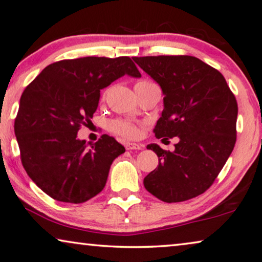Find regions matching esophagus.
Masks as SVG:
<instances>
[{
  "label": "esophagus",
  "mask_w": 262,
  "mask_h": 262,
  "mask_svg": "<svg viewBox=\"0 0 262 262\" xmlns=\"http://www.w3.org/2000/svg\"><path fill=\"white\" fill-rule=\"evenodd\" d=\"M125 148L127 149H142L144 148V145L135 144V142H127V144H125Z\"/></svg>",
  "instance_id": "obj_1"
}]
</instances>
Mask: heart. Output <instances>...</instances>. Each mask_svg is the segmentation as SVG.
<instances>
[{
	"mask_svg": "<svg viewBox=\"0 0 262 262\" xmlns=\"http://www.w3.org/2000/svg\"><path fill=\"white\" fill-rule=\"evenodd\" d=\"M144 83L152 82L147 81V80H142V81L138 82L137 85H144ZM109 129L114 134L125 139H135L140 134V125L132 121L122 120V118H116V120L111 121L109 123Z\"/></svg>",
	"mask_w": 262,
	"mask_h": 262,
	"instance_id": "heart-1",
	"label": "heart"
}]
</instances>
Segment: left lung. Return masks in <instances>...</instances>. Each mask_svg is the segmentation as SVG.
Masks as SVG:
<instances>
[{
  "mask_svg": "<svg viewBox=\"0 0 262 262\" xmlns=\"http://www.w3.org/2000/svg\"><path fill=\"white\" fill-rule=\"evenodd\" d=\"M160 86L164 110L157 139H180L175 151L147 145L158 166L144 186L164 202H181L205 193L231 155L236 142L237 102L222 73L194 56L134 57Z\"/></svg>",
  "mask_w": 262,
  "mask_h": 262,
  "instance_id": "8db88e82",
  "label": "left lung"
}]
</instances>
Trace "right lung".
<instances>
[{
    "mask_svg": "<svg viewBox=\"0 0 262 262\" xmlns=\"http://www.w3.org/2000/svg\"><path fill=\"white\" fill-rule=\"evenodd\" d=\"M123 75L141 76L128 56L62 60L45 67L23 92L14 122L23 166L55 200L81 204L96 196L114 159L124 153L106 134L90 147L76 138L98 107L100 90Z\"/></svg>",
    "mask_w": 262,
    "mask_h": 262,
    "instance_id": "1",
    "label": "right lung"
}]
</instances>
